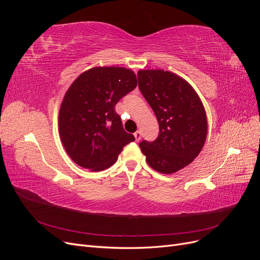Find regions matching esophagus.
Returning <instances> with one entry per match:
<instances>
[{"label": "esophagus", "mask_w": 260, "mask_h": 260, "mask_svg": "<svg viewBox=\"0 0 260 260\" xmlns=\"http://www.w3.org/2000/svg\"><path fill=\"white\" fill-rule=\"evenodd\" d=\"M135 138H136V141H137V142H139V141L141 140V132H140V131L135 132Z\"/></svg>", "instance_id": "obj_1"}]
</instances>
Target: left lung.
Returning <instances> with one entry per match:
<instances>
[{
    "instance_id": "1",
    "label": "left lung",
    "mask_w": 260,
    "mask_h": 260,
    "mask_svg": "<svg viewBox=\"0 0 260 260\" xmlns=\"http://www.w3.org/2000/svg\"><path fill=\"white\" fill-rule=\"evenodd\" d=\"M139 89L155 113L159 135L140 143L146 161L161 174H174L201 153L207 136L206 113L192 86L165 70H140Z\"/></svg>"
}]
</instances>
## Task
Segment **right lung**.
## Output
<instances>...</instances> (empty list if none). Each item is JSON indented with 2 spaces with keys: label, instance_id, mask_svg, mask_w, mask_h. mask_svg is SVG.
Returning <instances> with one entry per match:
<instances>
[{
  "label": "right lung",
  "instance_id": "1",
  "mask_svg": "<svg viewBox=\"0 0 260 260\" xmlns=\"http://www.w3.org/2000/svg\"><path fill=\"white\" fill-rule=\"evenodd\" d=\"M137 86L123 67H95L81 74L67 90L59 109V136L67 154L79 166L104 170L136 138L125 132L116 104Z\"/></svg>",
  "mask_w": 260,
  "mask_h": 260
}]
</instances>
